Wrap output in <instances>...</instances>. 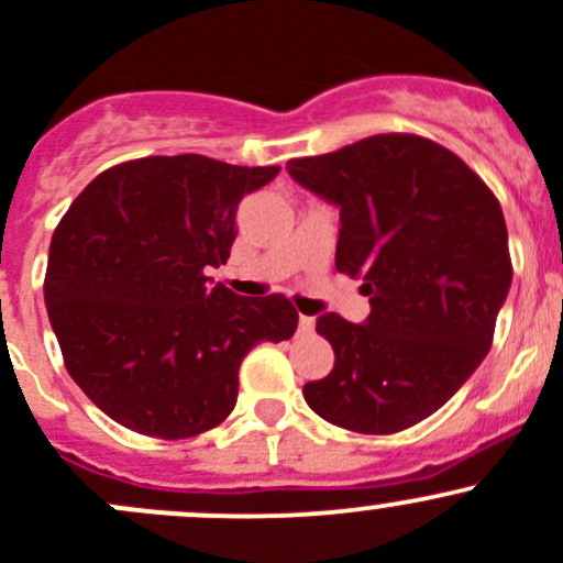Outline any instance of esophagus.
<instances>
[{
    "label": "esophagus",
    "mask_w": 563,
    "mask_h": 563,
    "mask_svg": "<svg viewBox=\"0 0 563 563\" xmlns=\"http://www.w3.org/2000/svg\"><path fill=\"white\" fill-rule=\"evenodd\" d=\"M298 333L300 336H309V333H314V317L300 314L298 317Z\"/></svg>",
    "instance_id": "1"
}]
</instances>
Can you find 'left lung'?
Listing matches in <instances>:
<instances>
[{"mask_svg": "<svg viewBox=\"0 0 563 563\" xmlns=\"http://www.w3.org/2000/svg\"><path fill=\"white\" fill-rule=\"evenodd\" d=\"M289 177L339 208L336 271L364 279L369 317H317L333 369L306 383L317 416L391 435L435 413L493 344L511 287L506 221L482 177L441 144L377 133L295 158Z\"/></svg>", "mask_w": 563, "mask_h": 563, "instance_id": "obj_1", "label": "left lung"}]
</instances>
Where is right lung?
I'll use <instances>...</instances> for the list:
<instances>
[{
	"label": "right lung",
	"instance_id": "1",
	"mask_svg": "<svg viewBox=\"0 0 563 563\" xmlns=\"http://www.w3.org/2000/svg\"><path fill=\"white\" fill-rule=\"evenodd\" d=\"M279 166L150 155L111 166L54 230L46 309L65 366L117 424L177 441L219 427L260 342L298 328L284 295L241 298L205 268L230 260L235 213Z\"/></svg>",
	"mask_w": 563,
	"mask_h": 563
}]
</instances>
